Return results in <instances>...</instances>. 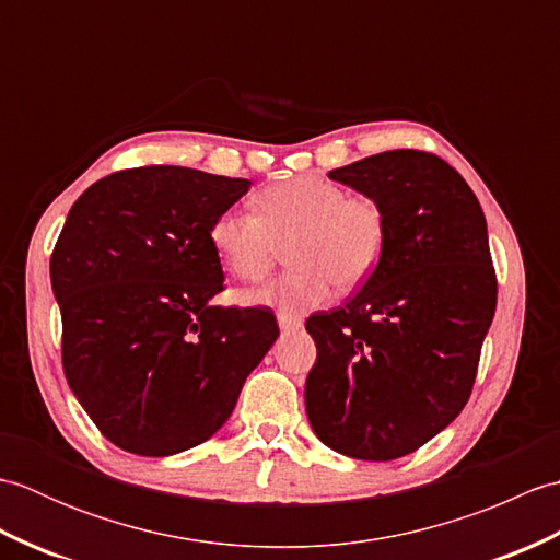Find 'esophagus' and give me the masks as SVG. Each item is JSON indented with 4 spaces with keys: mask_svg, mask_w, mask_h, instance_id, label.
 Returning a JSON list of instances; mask_svg holds the SVG:
<instances>
[{
    "mask_svg": "<svg viewBox=\"0 0 560 560\" xmlns=\"http://www.w3.org/2000/svg\"><path fill=\"white\" fill-rule=\"evenodd\" d=\"M277 323H279V329H281V331H295V329L303 327V323H301L299 317H291V315H287V313H279V315H277Z\"/></svg>",
    "mask_w": 560,
    "mask_h": 560,
    "instance_id": "34e87169",
    "label": "esophagus"
}]
</instances>
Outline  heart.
<instances>
[{"label": "heart", "instance_id": "obj_1", "mask_svg": "<svg viewBox=\"0 0 560 560\" xmlns=\"http://www.w3.org/2000/svg\"><path fill=\"white\" fill-rule=\"evenodd\" d=\"M247 207L221 211L209 241L221 267L241 281L265 279L289 245L291 269L279 281L243 293L245 303L303 315L325 305L335 283L351 291L371 277L387 243V221L377 201L349 197L325 177H295L267 187Z\"/></svg>", "mask_w": 560, "mask_h": 560}]
</instances>
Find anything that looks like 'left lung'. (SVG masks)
<instances>
[{
    "label": "left lung",
    "mask_w": 560,
    "mask_h": 560,
    "mask_svg": "<svg viewBox=\"0 0 560 560\" xmlns=\"http://www.w3.org/2000/svg\"><path fill=\"white\" fill-rule=\"evenodd\" d=\"M380 205L387 243L363 289L307 317L315 435L353 459L419 450L467 404L495 313V271L477 195L433 153L397 149L335 168Z\"/></svg>",
    "instance_id": "obj_1"
}]
</instances>
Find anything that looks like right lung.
<instances>
[{
  "label": "right lung",
  "instance_id": "add662e5",
  "mask_svg": "<svg viewBox=\"0 0 560 560\" xmlns=\"http://www.w3.org/2000/svg\"><path fill=\"white\" fill-rule=\"evenodd\" d=\"M183 165L93 183L50 259L67 383L101 433L141 457L205 443L279 337L269 307H221L209 231L247 189Z\"/></svg>",
  "mask_w": 560,
  "mask_h": 560
}]
</instances>
